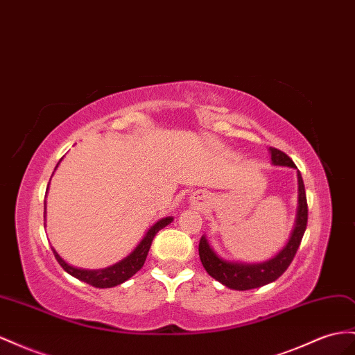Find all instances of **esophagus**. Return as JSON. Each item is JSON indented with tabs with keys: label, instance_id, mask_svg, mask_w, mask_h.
<instances>
[{
	"label": "esophagus",
	"instance_id": "1",
	"mask_svg": "<svg viewBox=\"0 0 355 355\" xmlns=\"http://www.w3.org/2000/svg\"><path fill=\"white\" fill-rule=\"evenodd\" d=\"M193 203H194V206H203L205 205V200H206V196L205 194H201V193H197V194H194L193 196Z\"/></svg>",
	"mask_w": 355,
	"mask_h": 355
}]
</instances>
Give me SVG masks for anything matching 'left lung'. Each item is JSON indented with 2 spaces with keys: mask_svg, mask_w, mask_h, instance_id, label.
I'll return each mask as SVG.
<instances>
[{
  "mask_svg": "<svg viewBox=\"0 0 355 355\" xmlns=\"http://www.w3.org/2000/svg\"><path fill=\"white\" fill-rule=\"evenodd\" d=\"M269 152L273 166L297 168L293 159L284 154L282 150L269 148ZM297 184H299V188H297V210L291 234L288 237V242L282 246V249H279V252H276L272 258H269V260L261 263L230 261L219 257L214 251V248L210 246L206 236L200 239L198 255L201 264H203L206 272L214 279L221 282L230 290L245 291L275 282L277 277L288 269L297 249L300 246L306 230V223H308V203H306L304 184L300 171H297Z\"/></svg>",
  "mask_w": 355,
  "mask_h": 355,
  "instance_id": "obj_1",
  "label": "left lung"
}]
</instances>
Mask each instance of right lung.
<instances>
[{
  "label": "right lung",
  "instance_id": "add662e5",
  "mask_svg": "<svg viewBox=\"0 0 355 355\" xmlns=\"http://www.w3.org/2000/svg\"><path fill=\"white\" fill-rule=\"evenodd\" d=\"M61 161L62 158L60 159V162ZM60 162L56 164L55 170L58 168ZM47 191H49V185H47ZM44 221H46V200H44ZM170 223H173V216H166V218L158 219L154 225L149 227V230L145 233V236H143L139 245L134 248L125 258H122V260H119L118 263H114L112 266L104 267V269H94V270L79 269V267H74L67 263L64 258L55 251V248H52V251L62 269L69 275L74 276L76 279L89 284L92 286H97V288H112V286H116L128 281L131 276H134L141 269L143 264L146 261V257L155 234L161 228L167 227ZM44 227H46V223H44Z\"/></svg>",
  "mask_w": 355,
  "mask_h": 355
}]
</instances>
